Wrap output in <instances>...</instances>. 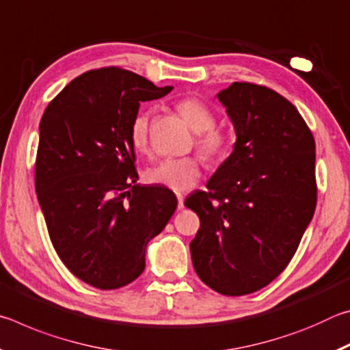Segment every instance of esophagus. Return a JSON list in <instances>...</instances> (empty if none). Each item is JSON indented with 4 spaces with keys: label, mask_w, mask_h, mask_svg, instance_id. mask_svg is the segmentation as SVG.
<instances>
[{
    "label": "esophagus",
    "mask_w": 350,
    "mask_h": 350,
    "mask_svg": "<svg viewBox=\"0 0 350 350\" xmlns=\"http://www.w3.org/2000/svg\"><path fill=\"white\" fill-rule=\"evenodd\" d=\"M177 208H183V196H177Z\"/></svg>",
    "instance_id": "1"
}]
</instances>
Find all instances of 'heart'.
Listing matches in <instances>:
<instances>
[{"label":"heart","mask_w":350,"mask_h":350,"mask_svg":"<svg viewBox=\"0 0 350 350\" xmlns=\"http://www.w3.org/2000/svg\"><path fill=\"white\" fill-rule=\"evenodd\" d=\"M177 112L187 125L199 134L198 148L208 161L224 157L230 148L228 134L215 128L216 116L202 100L188 97L177 103ZM129 142L137 152H145L150 142V112L139 111L129 125ZM200 163L196 157L165 159L145 171V180L174 193H185L198 185Z\"/></svg>","instance_id":"heart-1"}]
</instances>
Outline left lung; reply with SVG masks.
Segmentation results:
<instances>
[{
  "label": "left lung",
  "mask_w": 350,
  "mask_h": 350,
  "mask_svg": "<svg viewBox=\"0 0 350 350\" xmlns=\"http://www.w3.org/2000/svg\"><path fill=\"white\" fill-rule=\"evenodd\" d=\"M233 123V152L188 196L200 228L189 244L194 270L227 296L256 292L287 267L317 206L315 140L280 94L234 81L216 96Z\"/></svg>",
  "instance_id": "left-lung-1"
}]
</instances>
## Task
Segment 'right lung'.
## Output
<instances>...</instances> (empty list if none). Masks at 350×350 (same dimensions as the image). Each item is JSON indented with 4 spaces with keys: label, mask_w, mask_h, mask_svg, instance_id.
<instances>
[{
    "label": "right lung",
    "mask_w": 350,
    "mask_h": 350,
    "mask_svg": "<svg viewBox=\"0 0 350 350\" xmlns=\"http://www.w3.org/2000/svg\"><path fill=\"white\" fill-rule=\"evenodd\" d=\"M173 90L120 68L77 77L40 122L35 189L52 245L83 282L120 288L145 270L146 247L174 215L163 187H140L129 125L140 102Z\"/></svg>",
    "instance_id": "obj_1"
}]
</instances>
